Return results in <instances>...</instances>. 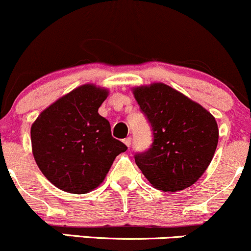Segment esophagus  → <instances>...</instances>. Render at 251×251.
I'll use <instances>...</instances> for the list:
<instances>
[{
  "mask_svg": "<svg viewBox=\"0 0 251 251\" xmlns=\"http://www.w3.org/2000/svg\"><path fill=\"white\" fill-rule=\"evenodd\" d=\"M131 142H132V138H131V137H127V138L124 139V144H125L126 147H127V148H130V147H131Z\"/></svg>",
  "mask_w": 251,
  "mask_h": 251,
  "instance_id": "34e87169",
  "label": "esophagus"
}]
</instances>
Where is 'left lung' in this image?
I'll return each instance as SVG.
<instances>
[{
    "mask_svg": "<svg viewBox=\"0 0 251 251\" xmlns=\"http://www.w3.org/2000/svg\"><path fill=\"white\" fill-rule=\"evenodd\" d=\"M132 93L153 131L152 145L134 156L136 164L158 191L172 193L191 187L216 152L219 138L216 118L161 82L134 87Z\"/></svg>",
    "mask_w": 251,
    "mask_h": 251,
    "instance_id": "8db88e82",
    "label": "left lung"
}]
</instances>
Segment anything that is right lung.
Listing matches in <instances>:
<instances>
[{"label":"right lung","mask_w":251,"mask_h":251,"mask_svg":"<svg viewBox=\"0 0 251 251\" xmlns=\"http://www.w3.org/2000/svg\"><path fill=\"white\" fill-rule=\"evenodd\" d=\"M109 90L87 83L51 103L32 124V152L57 188L85 194L103 182L115 157L127 150L113 138L99 108Z\"/></svg>","instance_id":"add662e5"}]
</instances>
